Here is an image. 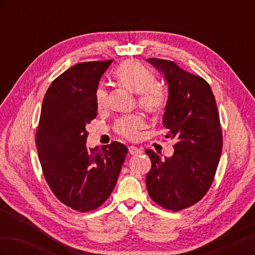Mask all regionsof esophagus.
<instances>
[{
	"label": "esophagus",
	"mask_w": 255,
	"mask_h": 255,
	"mask_svg": "<svg viewBox=\"0 0 255 255\" xmlns=\"http://www.w3.org/2000/svg\"><path fill=\"white\" fill-rule=\"evenodd\" d=\"M128 152L132 154V155H139V154L142 153V150L137 148V146H134V145H130L128 146Z\"/></svg>",
	"instance_id": "esophagus-1"
}]
</instances>
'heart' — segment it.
Listing matches in <instances>:
<instances>
[{
    "label": "heart",
    "instance_id": "1",
    "mask_svg": "<svg viewBox=\"0 0 255 255\" xmlns=\"http://www.w3.org/2000/svg\"><path fill=\"white\" fill-rule=\"evenodd\" d=\"M116 79L130 91L138 94V104L145 112L158 114L164 110L167 101L166 92L155 85V76L136 60H127L115 73ZM96 104L99 111H104L109 106L107 90L100 86L96 91ZM144 126L143 119L138 115L121 117L115 125L118 135L127 139H136L139 129Z\"/></svg>",
    "mask_w": 255,
    "mask_h": 255
}]
</instances>
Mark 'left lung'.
I'll return each instance as SVG.
<instances>
[{"label": "left lung", "instance_id": "left-lung-1", "mask_svg": "<svg viewBox=\"0 0 255 255\" xmlns=\"http://www.w3.org/2000/svg\"><path fill=\"white\" fill-rule=\"evenodd\" d=\"M165 76L168 101L163 125L176 139L171 157L145 153L151 170L145 184L154 202L179 212L199 202L210 189L222 151V130L213 91L207 82L171 60L149 58Z\"/></svg>", "mask_w": 255, "mask_h": 255}]
</instances>
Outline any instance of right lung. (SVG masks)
<instances>
[{"instance_id":"add662e5","label":"right lung","mask_w":255,"mask_h":255,"mask_svg":"<svg viewBox=\"0 0 255 255\" xmlns=\"http://www.w3.org/2000/svg\"><path fill=\"white\" fill-rule=\"evenodd\" d=\"M113 59L76 64L43 98L36 145L44 179L60 202L79 212L101 206L117 183L128 154L118 141L87 149L86 126L97 117L96 91Z\"/></svg>"}]
</instances>
